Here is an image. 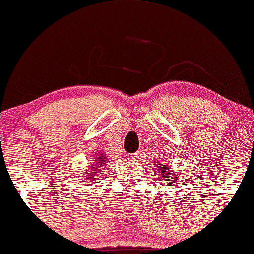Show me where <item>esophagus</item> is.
Here are the masks:
<instances>
[{
	"mask_svg": "<svg viewBox=\"0 0 254 254\" xmlns=\"http://www.w3.org/2000/svg\"><path fill=\"white\" fill-rule=\"evenodd\" d=\"M127 158L129 159L130 161H137V159H138V154H129V155H128Z\"/></svg>",
	"mask_w": 254,
	"mask_h": 254,
	"instance_id": "1",
	"label": "esophagus"
}]
</instances>
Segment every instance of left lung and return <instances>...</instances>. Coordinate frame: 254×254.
I'll list each match as a JSON object with an SVG mask.
<instances>
[{
	"instance_id": "left-lung-1",
	"label": "left lung",
	"mask_w": 254,
	"mask_h": 254,
	"mask_svg": "<svg viewBox=\"0 0 254 254\" xmlns=\"http://www.w3.org/2000/svg\"><path fill=\"white\" fill-rule=\"evenodd\" d=\"M158 171L160 172V176H161V180H164V184L165 185H176V175L174 174L172 171H170L169 169V165L167 164H163V163H159L158 167Z\"/></svg>"
}]
</instances>
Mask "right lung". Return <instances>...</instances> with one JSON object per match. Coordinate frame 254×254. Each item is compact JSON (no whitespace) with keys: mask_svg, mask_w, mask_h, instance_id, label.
Listing matches in <instances>:
<instances>
[{"mask_svg":"<svg viewBox=\"0 0 254 254\" xmlns=\"http://www.w3.org/2000/svg\"><path fill=\"white\" fill-rule=\"evenodd\" d=\"M108 160H106V156L104 154H100V155H96L95 160H93V166L91 167L90 171H88L87 176H84V179H88L89 182H93L95 180V177L99 176V171L101 170V167L104 165H106Z\"/></svg>","mask_w":254,"mask_h":254,"instance_id":"add662e5","label":"right lung"}]
</instances>
